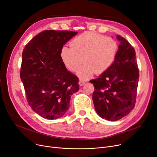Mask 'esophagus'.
I'll list each match as a JSON object with an SVG mask.
<instances>
[{
  "mask_svg": "<svg viewBox=\"0 0 157 157\" xmlns=\"http://www.w3.org/2000/svg\"><path fill=\"white\" fill-rule=\"evenodd\" d=\"M85 83V82L84 81L81 80V79H79V85L80 86H83Z\"/></svg>",
  "mask_w": 157,
  "mask_h": 157,
  "instance_id": "1",
  "label": "esophagus"
}]
</instances>
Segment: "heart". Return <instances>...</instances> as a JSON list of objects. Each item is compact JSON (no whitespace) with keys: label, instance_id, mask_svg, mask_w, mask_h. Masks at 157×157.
<instances>
[{"label":"heart","instance_id":"b5f03b06","mask_svg":"<svg viewBox=\"0 0 157 157\" xmlns=\"http://www.w3.org/2000/svg\"><path fill=\"white\" fill-rule=\"evenodd\" d=\"M70 46L62 48V61L66 68L74 72L79 70L83 61L84 65L78 72L83 79L91 78L95 72L99 74L108 70L119 49L116 39L92 32H85L74 37Z\"/></svg>","mask_w":157,"mask_h":157}]
</instances>
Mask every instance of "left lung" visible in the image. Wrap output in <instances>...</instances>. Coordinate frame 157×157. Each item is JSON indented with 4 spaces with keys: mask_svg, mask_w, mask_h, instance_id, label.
<instances>
[{
    "mask_svg": "<svg viewBox=\"0 0 157 157\" xmlns=\"http://www.w3.org/2000/svg\"><path fill=\"white\" fill-rule=\"evenodd\" d=\"M117 37L120 44L114 62L98 78L90 81L95 88L92 100L97 113L113 121L134 109L139 78L134 48L125 38Z\"/></svg>",
    "mask_w": 157,
    "mask_h": 157,
    "instance_id": "1",
    "label": "left lung"
}]
</instances>
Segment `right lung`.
<instances>
[{
	"instance_id": "right-lung-1",
	"label": "right lung",
	"mask_w": 157,
	"mask_h": 157,
	"mask_svg": "<svg viewBox=\"0 0 157 157\" xmlns=\"http://www.w3.org/2000/svg\"><path fill=\"white\" fill-rule=\"evenodd\" d=\"M77 32L46 30L33 37L22 53L20 78L32 109L48 120L62 117L79 79L66 69L60 58L63 46Z\"/></svg>"
}]
</instances>
